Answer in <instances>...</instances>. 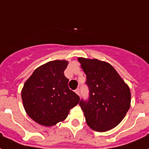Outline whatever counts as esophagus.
Wrapping results in <instances>:
<instances>
[{"mask_svg": "<svg viewBox=\"0 0 149 149\" xmlns=\"http://www.w3.org/2000/svg\"><path fill=\"white\" fill-rule=\"evenodd\" d=\"M75 93H76L77 95H79V88H77V89L75 90Z\"/></svg>", "mask_w": 149, "mask_h": 149, "instance_id": "34e87169", "label": "esophagus"}]
</instances>
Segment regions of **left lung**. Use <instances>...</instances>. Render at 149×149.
Instances as JSON below:
<instances>
[{
    "label": "left lung",
    "instance_id": "1",
    "mask_svg": "<svg viewBox=\"0 0 149 149\" xmlns=\"http://www.w3.org/2000/svg\"><path fill=\"white\" fill-rule=\"evenodd\" d=\"M86 75L89 101L81 100L79 106L87 125L96 132H107L122 122L131 106V93L113 66L97 59L79 57Z\"/></svg>",
    "mask_w": 149,
    "mask_h": 149
}]
</instances>
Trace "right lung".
Listing matches in <instances>:
<instances>
[{
    "label": "right lung",
    "instance_id": "add662e5",
    "mask_svg": "<svg viewBox=\"0 0 149 149\" xmlns=\"http://www.w3.org/2000/svg\"><path fill=\"white\" fill-rule=\"evenodd\" d=\"M68 63L65 60L49 61L37 67L24 83L21 90L24 108L40 125L49 127L63 122L79 102L64 76Z\"/></svg>",
    "mask_w": 149,
    "mask_h": 149
}]
</instances>
